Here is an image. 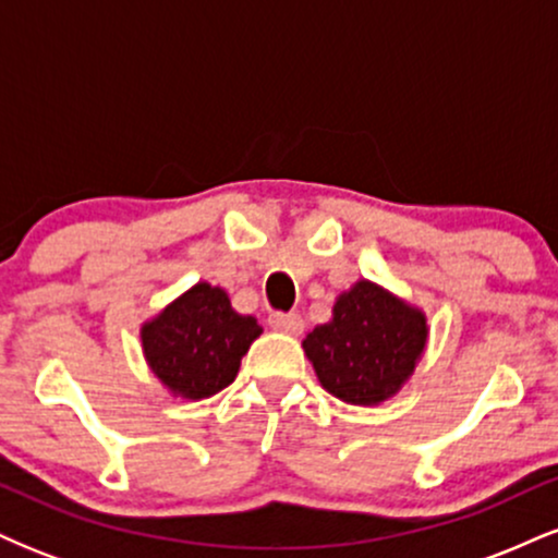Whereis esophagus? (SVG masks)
<instances>
[{
	"instance_id": "34e87169",
	"label": "esophagus",
	"mask_w": 558,
	"mask_h": 558,
	"mask_svg": "<svg viewBox=\"0 0 558 558\" xmlns=\"http://www.w3.org/2000/svg\"><path fill=\"white\" fill-rule=\"evenodd\" d=\"M270 328L299 336L304 330V317L299 312H275V315H270Z\"/></svg>"
}]
</instances>
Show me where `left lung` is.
Returning <instances> with one entry per match:
<instances>
[{"label":"left lung","mask_w":558,"mask_h":558,"mask_svg":"<svg viewBox=\"0 0 558 558\" xmlns=\"http://www.w3.org/2000/svg\"><path fill=\"white\" fill-rule=\"evenodd\" d=\"M427 343V319L386 288L360 280L338 296L328 325L304 338V351L328 393L373 407L399 393Z\"/></svg>","instance_id":"obj_1"}]
</instances>
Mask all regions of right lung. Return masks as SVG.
<instances>
[{"label":"right lung","mask_w":558,"mask_h":558,"mask_svg":"<svg viewBox=\"0 0 558 558\" xmlns=\"http://www.w3.org/2000/svg\"><path fill=\"white\" fill-rule=\"evenodd\" d=\"M259 332L257 319L239 315L222 288L196 283L141 328V343L172 396L207 399L235 380Z\"/></svg>","instance_id":"1"}]
</instances>
